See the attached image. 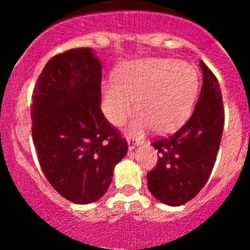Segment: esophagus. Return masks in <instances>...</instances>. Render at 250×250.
I'll return each mask as SVG.
<instances>
[{
    "mask_svg": "<svg viewBox=\"0 0 250 250\" xmlns=\"http://www.w3.org/2000/svg\"><path fill=\"white\" fill-rule=\"evenodd\" d=\"M127 143H128V146H129V150H133L135 146L139 145L138 140L135 139L134 137H132V135H127Z\"/></svg>",
    "mask_w": 250,
    "mask_h": 250,
    "instance_id": "esophagus-1",
    "label": "esophagus"
}]
</instances>
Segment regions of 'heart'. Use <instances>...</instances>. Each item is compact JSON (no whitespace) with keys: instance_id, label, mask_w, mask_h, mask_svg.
<instances>
[{"instance_id":"obj_1","label":"heart","mask_w":250,"mask_h":250,"mask_svg":"<svg viewBox=\"0 0 250 250\" xmlns=\"http://www.w3.org/2000/svg\"><path fill=\"white\" fill-rule=\"evenodd\" d=\"M198 89L197 72L188 62L145 59L121 69L117 78L104 83L105 116L120 125L138 106L132 130L140 135L156 128L160 133L178 129L190 116Z\"/></svg>"}]
</instances>
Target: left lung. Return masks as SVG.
I'll return each mask as SVG.
<instances>
[{"label": "left lung", "mask_w": 250, "mask_h": 250, "mask_svg": "<svg viewBox=\"0 0 250 250\" xmlns=\"http://www.w3.org/2000/svg\"><path fill=\"white\" fill-rule=\"evenodd\" d=\"M200 64L203 84L191 117L174 134L152 141L160 156L147 173V186L153 197L168 206L185 204L202 190L223 135L225 112L220 85L211 70L203 62Z\"/></svg>", "instance_id": "left-lung-1"}]
</instances>
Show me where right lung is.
<instances>
[{
    "label": "right lung",
    "instance_id": "add662e5",
    "mask_svg": "<svg viewBox=\"0 0 250 250\" xmlns=\"http://www.w3.org/2000/svg\"><path fill=\"white\" fill-rule=\"evenodd\" d=\"M102 64L89 48L50 58L32 93V140L47 180L67 201L87 204L109 188L127 140L106 120Z\"/></svg>",
    "mask_w": 250,
    "mask_h": 250
}]
</instances>
